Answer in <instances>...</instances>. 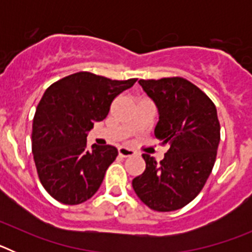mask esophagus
Listing matches in <instances>:
<instances>
[{
    "instance_id": "1",
    "label": "esophagus",
    "mask_w": 252,
    "mask_h": 252,
    "mask_svg": "<svg viewBox=\"0 0 252 252\" xmlns=\"http://www.w3.org/2000/svg\"><path fill=\"white\" fill-rule=\"evenodd\" d=\"M119 154L121 155V157L127 158V157H132V155H135V151H133L132 149H128V148H125V146H121V148H119Z\"/></svg>"
}]
</instances>
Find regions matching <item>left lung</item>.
Masks as SVG:
<instances>
[{"label": "left lung", "mask_w": 252, "mask_h": 252, "mask_svg": "<svg viewBox=\"0 0 252 252\" xmlns=\"http://www.w3.org/2000/svg\"><path fill=\"white\" fill-rule=\"evenodd\" d=\"M139 84L157 106L159 121L154 133L168 151L160 162L142 155L146 169L132 180V188L149 208L177 211L197 197L215 165L217 110L206 93L184 78L140 79Z\"/></svg>", "instance_id": "8db88e82"}]
</instances>
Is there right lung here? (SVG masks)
I'll return each instance as SVG.
<instances>
[{
    "label": "right lung",
    "instance_id": "1",
    "mask_svg": "<svg viewBox=\"0 0 252 252\" xmlns=\"http://www.w3.org/2000/svg\"><path fill=\"white\" fill-rule=\"evenodd\" d=\"M136 79L112 81L79 72L51 84L32 121V154L40 182L58 202L81 204L93 197L119 151L87 146L94 122L104 120L113 99Z\"/></svg>",
    "mask_w": 252,
    "mask_h": 252
}]
</instances>
